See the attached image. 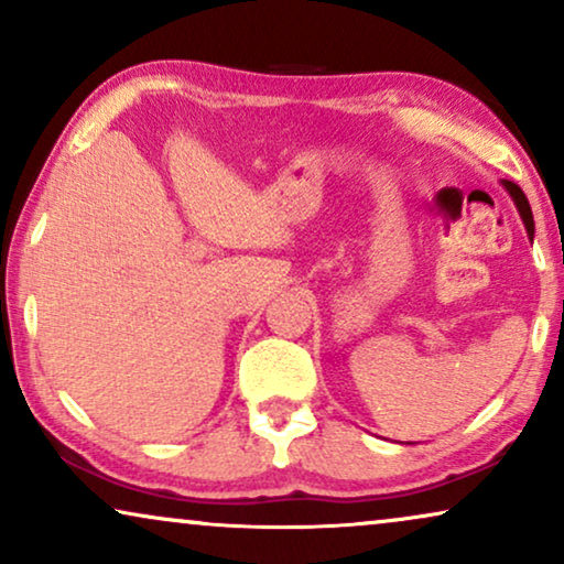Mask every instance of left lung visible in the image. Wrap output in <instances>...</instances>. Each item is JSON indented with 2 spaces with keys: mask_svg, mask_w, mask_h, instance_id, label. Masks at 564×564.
Returning a JSON list of instances; mask_svg holds the SVG:
<instances>
[{
  "mask_svg": "<svg viewBox=\"0 0 564 564\" xmlns=\"http://www.w3.org/2000/svg\"><path fill=\"white\" fill-rule=\"evenodd\" d=\"M503 184H506V189L511 192V197H513L516 207H519V213H521V218H523V226H527L529 236L534 238V215H531V207H529V199H527V195H523L519 184H513V182H503Z\"/></svg>",
  "mask_w": 564,
  "mask_h": 564,
  "instance_id": "left-lung-1",
  "label": "left lung"
}]
</instances>
